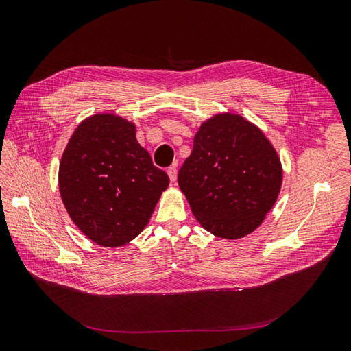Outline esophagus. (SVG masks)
I'll return each instance as SVG.
<instances>
[{"label": "esophagus", "mask_w": 351, "mask_h": 351, "mask_svg": "<svg viewBox=\"0 0 351 351\" xmlns=\"http://www.w3.org/2000/svg\"><path fill=\"white\" fill-rule=\"evenodd\" d=\"M167 175H169L170 182H175L176 178H178V170H176V167H175V166H170V167L167 169Z\"/></svg>", "instance_id": "esophagus-1"}]
</instances>
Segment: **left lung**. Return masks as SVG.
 Segmentation results:
<instances>
[{
  "label": "left lung",
  "mask_w": 351,
  "mask_h": 351,
  "mask_svg": "<svg viewBox=\"0 0 351 351\" xmlns=\"http://www.w3.org/2000/svg\"><path fill=\"white\" fill-rule=\"evenodd\" d=\"M283 170L274 147L239 114L204 121L178 184L203 228L240 239L261 226L280 193Z\"/></svg>",
  "instance_id": "obj_1"
}]
</instances>
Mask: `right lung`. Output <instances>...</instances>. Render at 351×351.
Returning <instances> with one entry per match:
<instances>
[{
    "instance_id": "obj_1",
    "label": "right lung",
    "mask_w": 351,
    "mask_h": 351,
    "mask_svg": "<svg viewBox=\"0 0 351 351\" xmlns=\"http://www.w3.org/2000/svg\"><path fill=\"white\" fill-rule=\"evenodd\" d=\"M167 186L169 176L138 143L134 124L114 114L80 123L59 166V191L71 219L105 247L136 237Z\"/></svg>"
}]
</instances>
